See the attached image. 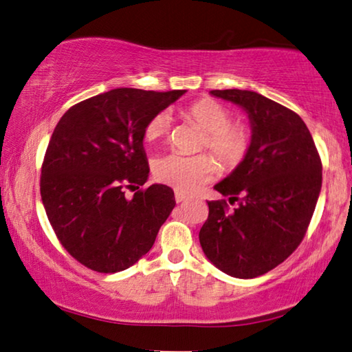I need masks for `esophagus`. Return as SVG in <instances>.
Listing matches in <instances>:
<instances>
[{
	"label": "esophagus",
	"instance_id": "34e87169",
	"mask_svg": "<svg viewBox=\"0 0 352 352\" xmlns=\"http://www.w3.org/2000/svg\"><path fill=\"white\" fill-rule=\"evenodd\" d=\"M175 199H176L177 204H179V202L187 201V196L184 195V193H181V192H176V193H175Z\"/></svg>",
	"mask_w": 352,
	"mask_h": 352
}]
</instances>
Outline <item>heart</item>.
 Returning a JSON list of instances; mask_svg holds the SVG:
<instances>
[{
    "label": "heart",
    "instance_id": "1",
    "mask_svg": "<svg viewBox=\"0 0 352 352\" xmlns=\"http://www.w3.org/2000/svg\"><path fill=\"white\" fill-rule=\"evenodd\" d=\"M184 114L207 133L202 145L226 166L236 165L243 159L249 146V131L243 125H230V111L224 104L204 98L188 107ZM170 126V114L159 113L148 122L144 138L146 142L164 139L168 135ZM153 171L157 181L181 193H192L217 175L218 165L207 154L184 156L181 153H168L154 162Z\"/></svg>",
    "mask_w": 352,
    "mask_h": 352
}]
</instances>
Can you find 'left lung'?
I'll return each instance as SVG.
<instances>
[{"mask_svg": "<svg viewBox=\"0 0 352 352\" xmlns=\"http://www.w3.org/2000/svg\"><path fill=\"white\" fill-rule=\"evenodd\" d=\"M238 104L250 122L241 162L214 186L230 202H208L199 243L208 261L235 278H255L298 248L322 190V160L298 114L254 91L214 89Z\"/></svg>", "mask_w": 352, "mask_h": 352, "instance_id": "8db88e82", "label": "left lung"}]
</instances>
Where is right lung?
Returning <instances> with one entry per match:
<instances>
[{"mask_svg": "<svg viewBox=\"0 0 352 352\" xmlns=\"http://www.w3.org/2000/svg\"><path fill=\"white\" fill-rule=\"evenodd\" d=\"M117 88L74 104L61 117L41 166L40 192L63 248L96 272L125 270L150 252L176 206L164 184L125 198L150 175L144 133L186 94Z\"/></svg>", "mask_w": 352, "mask_h": 352, "instance_id": "right-lung-1", "label": "right lung"}]
</instances>
